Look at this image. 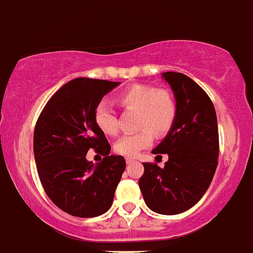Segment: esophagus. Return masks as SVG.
Instances as JSON below:
<instances>
[{
  "label": "esophagus",
  "mask_w": 253,
  "mask_h": 253,
  "mask_svg": "<svg viewBox=\"0 0 253 253\" xmlns=\"http://www.w3.org/2000/svg\"><path fill=\"white\" fill-rule=\"evenodd\" d=\"M134 161H135V160H134L133 157H126V158H125V162L128 163V165H130V163H133Z\"/></svg>",
  "instance_id": "1"
}]
</instances>
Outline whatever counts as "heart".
Listing matches in <instances>:
<instances>
[{"instance_id": "b5f03b06", "label": "heart", "mask_w": 253, "mask_h": 253, "mask_svg": "<svg viewBox=\"0 0 253 253\" xmlns=\"http://www.w3.org/2000/svg\"><path fill=\"white\" fill-rule=\"evenodd\" d=\"M115 101L124 110H137L135 125L139 130L122 137L114 147L116 153L126 157H133L151 146L153 131L157 134L169 131L177 113L175 97L169 90L147 84L126 87L116 95ZM93 118L97 128L106 135L113 137L119 133V118L106 102L96 106Z\"/></svg>"}]
</instances>
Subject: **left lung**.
<instances>
[{"label": "left lung", "instance_id": "obj_1", "mask_svg": "<svg viewBox=\"0 0 253 253\" xmlns=\"http://www.w3.org/2000/svg\"><path fill=\"white\" fill-rule=\"evenodd\" d=\"M177 113L166 138L152 151L167 154L165 167L144 162L139 187L147 207L165 215L180 214L203 198L218 166L219 134L208 93L184 73L165 72Z\"/></svg>", "mask_w": 253, "mask_h": 253}]
</instances>
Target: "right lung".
<instances>
[{
	"instance_id": "1",
	"label": "right lung",
	"mask_w": 253,
	"mask_h": 253,
	"mask_svg": "<svg viewBox=\"0 0 253 253\" xmlns=\"http://www.w3.org/2000/svg\"><path fill=\"white\" fill-rule=\"evenodd\" d=\"M119 82L75 78L51 96L38 118L34 156L44 191L59 209L92 218L110 209L123 172V156H109L110 144L95 123L96 106ZM88 149L104 156L85 160Z\"/></svg>"
}]
</instances>
